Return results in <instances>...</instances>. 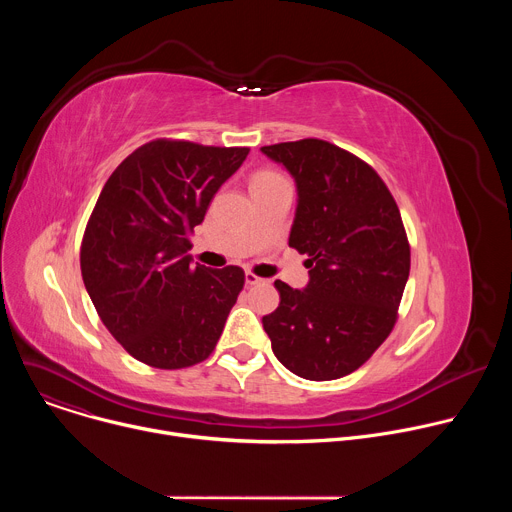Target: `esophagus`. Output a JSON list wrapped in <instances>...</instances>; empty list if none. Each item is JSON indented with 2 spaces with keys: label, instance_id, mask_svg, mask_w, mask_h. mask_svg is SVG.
I'll use <instances>...</instances> for the list:
<instances>
[{
  "label": "esophagus",
  "instance_id": "34e87169",
  "mask_svg": "<svg viewBox=\"0 0 512 512\" xmlns=\"http://www.w3.org/2000/svg\"><path fill=\"white\" fill-rule=\"evenodd\" d=\"M261 281H263V279L257 277L255 273H251V271L245 273V283H247V285H257V283H261Z\"/></svg>",
  "mask_w": 512,
  "mask_h": 512
}]
</instances>
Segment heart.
I'll use <instances>...</instances> for the list:
<instances>
[{"label": "heart", "mask_w": 512, "mask_h": 512, "mask_svg": "<svg viewBox=\"0 0 512 512\" xmlns=\"http://www.w3.org/2000/svg\"><path fill=\"white\" fill-rule=\"evenodd\" d=\"M273 180H279V176L275 172H259L253 178V184H265V182H273Z\"/></svg>", "instance_id": "obj_1"}]
</instances>
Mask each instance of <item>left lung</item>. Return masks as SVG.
<instances>
[{
  "instance_id": "8db88e82",
  "label": "left lung",
  "mask_w": 512,
  "mask_h": 512,
  "mask_svg": "<svg viewBox=\"0 0 512 512\" xmlns=\"http://www.w3.org/2000/svg\"><path fill=\"white\" fill-rule=\"evenodd\" d=\"M298 188L289 247L308 255L310 281H275L263 316L273 354L294 375L332 381L356 371L391 334L411 253L401 212L381 176L322 139L265 145Z\"/></svg>"
}]
</instances>
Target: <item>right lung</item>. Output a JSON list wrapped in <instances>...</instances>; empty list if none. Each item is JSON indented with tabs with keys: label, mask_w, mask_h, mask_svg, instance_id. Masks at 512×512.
<instances>
[{
	"label": "right lung",
	"mask_w": 512,
	"mask_h": 512,
	"mask_svg": "<svg viewBox=\"0 0 512 512\" xmlns=\"http://www.w3.org/2000/svg\"><path fill=\"white\" fill-rule=\"evenodd\" d=\"M249 148L154 139L105 182L81 245V273L111 336L139 362L186 369L223 334L241 267L192 265L186 251L210 200Z\"/></svg>",
	"instance_id": "1"
}]
</instances>
